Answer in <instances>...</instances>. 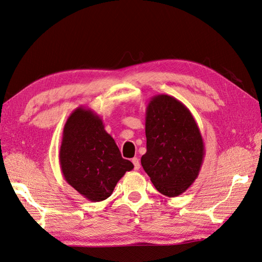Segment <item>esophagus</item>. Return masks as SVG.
I'll return each instance as SVG.
<instances>
[{"instance_id": "1", "label": "esophagus", "mask_w": 262, "mask_h": 262, "mask_svg": "<svg viewBox=\"0 0 262 262\" xmlns=\"http://www.w3.org/2000/svg\"><path fill=\"white\" fill-rule=\"evenodd\" d=\"M132 163H133V165H135V169L136 170H138L139 168H140V162H139V159L137 157L132 158Z\"/></svg>"}]
</instances>
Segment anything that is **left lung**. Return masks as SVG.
<instances>
[{"mask_svg": "<svg viewBox=\"0 0 262 262\" xmlns=\"http://www.w3.org/2000/svg\"><path fill=\"white\" fill-rule=\"evenodd\" d=\"M147 152L141 165L162 194L178 196L198 178L204 139L193 115L179 99L156 95L146 110Z\"/></svg>", "mask_w": 262, "mask_h": 262, "instance_id": "8db88e82", "label": "left lung"}]
</instances>
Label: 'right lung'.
Returning <instances> with one entry per match:
<instances>
[{"label":"right lung","instance_id":"obj_1","mask_svg":"<svg viewBox=\"0 0 262 262\" xmlns=\"http://www.w3.org/2000/svg\"><path fill=\"white\" fill-rule=\"evenodd\" d=\"M58 158L67 182L93 202L107 199L122 176L133 168L122 158L100 116L82 106L68 117Z\"/></svg>","mask_w":262,"mask_h":262}]
</instances>
